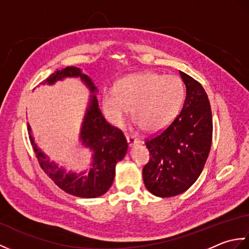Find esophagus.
Wrapping results in <instances>:
<instances>
[{
    "mask_svg": "<svg viewBox=\"0 0 249 249\" xmlns=\"http://www.w3.org/2000/svg\"><path fill=\"white\" fill-rule=\"evenodd\" d=\"M126 140H127V143L129 146L134 145V144H139L140 140L138 138H135L134 136H126Z\"/></svg>",
    "mask_w": 249,
    "mask_h": 249,
    "instance_id": "1",
    "label": "esophagus"
}]
</instances>
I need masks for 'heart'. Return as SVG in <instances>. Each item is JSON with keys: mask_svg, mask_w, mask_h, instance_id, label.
Here are the masks:
<instances>
[{"mask_svg": "<svg viewBox=\"0 0 249 249\" xmlns=\"http://www.w3.org/2000/svg\"><path fill=\"white\" fill-rule=\"evenodd\" d=\"M185 99V86L177 76L144 71L122 78L115 89H106L103 108L111 124L119 126L133 107V115L149 133L165 129L177 118Z\"/></svg>", "mask_w": 249, "mask_h": 249, "instance_id": "obj_1", "label": "heart"}]
</instances>
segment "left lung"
Here are the masks:
<instances>
[{"label":"left lung","mask_w":249,"mask_h":249,"mask_svg":"<svg viewBox=\"0 0 249 249\" xmlns=\"http://www.w3.org/2000/svg\"><path fill=\"white\" fill-rule=\"evenodd\" d=\"M179 75L186 87L181 113L145 141L150 160L142 171L143 182L151 194L161 198L186 192L197 181L212 144L213 120L208 95L194 78L183 71Z\"/></svg>","instance_id":"left-lung-1"}]
</instances>
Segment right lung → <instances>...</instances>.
Wrapping results in <instances>:
<instances>
[{
  "label": "right lung",
  "instance_id": "obj_1",
  "mask_svg": "<svg viewBox=\"0 0 249 249\" xmlns=\"http://www.w3.org/2000/svg\"><path fill=\"white\" fill-rule=\"evenodd\" d=\"M64 78H80L92 93L80 131L82 145L92 152L89 169L88 171L77 173L66 172L64 168L57 167L55 162L50 161V158L37 147L33 136L31 135L30 125H28L30 140L41 169L57 186L65 193L77 197L96 198L107 193L112 185L115 165L123 160L127 152V141L121 129L111 126L105 120L98 107V100L95 96L97 88L94 86L91 78L84 75L80 68L67 66L62 71H56L43 81V84L51 86Z\"/></svg>",
  "mask_w": 249,
  "mask_h": 249
}]
</instances>
